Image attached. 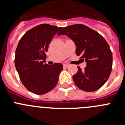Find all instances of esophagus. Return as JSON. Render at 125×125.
Returning <instances> with one entry per match:
<instances>
[{
  "instance_id": "obj_1",
  "label": "esophagus",
  "mask_w": 125,
  "mask_h": 125,
  "mask_svg": "<svg viewBox=\"0 0 125 125\" xmlns=\"http://www.w3.org/2000/svg\"><path fill=\"white\" fill-rule=\"evenodd\" d=\"M69 66V64H64L63 65V68H68V67Z\"/></svg>"
}]
</instances>
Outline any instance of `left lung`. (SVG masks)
Masks as SVG:
<instances>
[{
  "mask_svg": "<svg viewBox=\"0 0 125 125\" xmlns=\"http://www.w3.org/2000/svg\"><path fill=\"white\" fill-rule=\"evenodd\" d=\"M57 35H66L76 46V55L86 62V67L73 76L76 86L86 92L102 87L112 70L113 56L106 41L98 32L83 24L64 27Z\"/></svg>",
  "mask_w": 125,
  "mask_h": 125,
  "instance_id": "obj_1",
  "label": "left lung"
}]
</instances>
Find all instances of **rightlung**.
I'll list each match as a JSON object with an SVG mask.
<instances>
[{"instance_id": "right-lung-1", "label": "right lung", "mask_w": 125, "mask_h": 125, "mask_svg": "<svg viewBox=\"0 0 125 125\" xmlns=\"http://www.w3.org/2000/svg\"><path fill=\"white\" fill-rule=\"evenodd\" d=\"M62 27L47 24L33 27L24 34L15 50V66L27 90L44 94L54 88L62 65L45 63L46 52L53 37Z\"/></svg>"}]
</instances>
